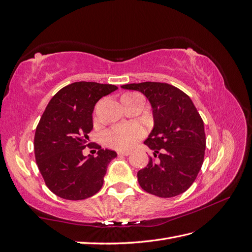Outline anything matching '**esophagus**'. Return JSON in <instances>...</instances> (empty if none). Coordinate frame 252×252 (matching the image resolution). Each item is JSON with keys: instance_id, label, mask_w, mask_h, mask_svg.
I'll list each match as a JSON object with an SVG mask.
<instances>
[{"instance_id": "34e87169", "label": "esophagus", "mask_w": 252, "mask_h": 252, "mask_svg": "<svg viewBox=\"0 0 252 252\" xmlns=\"http://www.w3.org/2000/svg\"><path fill=\"white\" fill-rule=\"evenodd\" d=\"M118 155L119 156H128V155H131V153H130V151H119V153H118Z\"/></svg>"}]
</instances>
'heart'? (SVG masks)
<instances>
[{
	"mask_svg": "<svg viewBox=\"0 0 252 252\" xmlns=\"http://www.w3.org/2000/svg\"><path fill=\"white\" fill-rule=\"evenodd\" d=\"M145 135L144 127L137 124L115 126L104 133L103 138L109 147L117 150L131 149Z\"/></svg>",
	"mask_w": 252,
	"mask_h": 252,
	"instance_id": "1",
	"label": "heart"
}]
</instances>
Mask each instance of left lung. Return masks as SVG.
Wrapping results in <instances>:
<instances>
[{"label": "left lung", "mask_w": 252, "mask_h": 252, "mask_svg": "<svg viewBox=\"0 0 252 252\" xmlns=\"http://www.w3.org/2000/svg\"><path fill=\"white\" fill-rule=\"evenodd\" d=\"M122 89L136 90L148 98L154 128L144 144L159 157H150L137 173L139 186L159 197L181 194L194 183L206 148L204 122L191 98L178 88L164 83L128 84Z\"/></svg>", "instance_id": "left-lung-1"}]
</instances>
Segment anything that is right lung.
<instances>
[{
    "mask_svg": "<svg viewBox=\"0 0 252 252\" xmlns=\"http://www.w3.org/2000/svg\"><path fill=\"white\" fill-rule=\"evenodd\" d=\"M118 89L114 85L78 81L62 88L50 99L36 126L35 160L48 189L65 200L78 201L102 188L116 151L101 149L97 156L83 155L89 147L92 113L101 97Z\"/></svg>",
    "mask_w": 252,
    "mask_h": 252,
    "instance_id": "1",
    "label": "right lung"
}]
</instances>
